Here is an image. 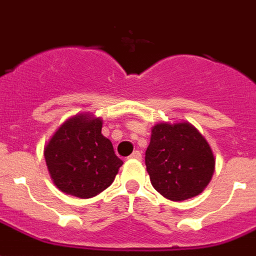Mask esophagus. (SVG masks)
<instances>
[{
  "mask_svg": "<svg viewBox=\"0 0 256 256\" xmlns=\"http://www.w3.org/2000/svg\"><path fill=\"white\" fill-rule=\"evenodd\" d=\"M130 158H132V159H142V152L140 151H134Z\"/></svg>",
  "mask_w": 256,
  "mask_h": 256,
  "instance_id": "34e87169",
  "label": "esophagus"
}]
</instances>
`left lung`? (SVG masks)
Returning <instances> with one entry per match:
<instances>
[{
  "instance_id": "8db88e82",
  "label": "left lung",
  "mask_w": 256,
  "mask_h": 256,
  "mask_svg": "<svg viewBox=\"0 0 256 256\" xmlns=\"http://www.w3.org/2000/svg\"><path fill=\"white\" fill-rule=\"evenodd\" d=\"M146 166L156 192L172 201L202 193L214 172L208 142L189 122H159L152 126Z\"/></svg>"
}]
</instances>
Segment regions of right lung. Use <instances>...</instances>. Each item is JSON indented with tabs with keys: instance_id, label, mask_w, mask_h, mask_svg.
<instances>
[{
	"instance_id": "add662e5",
	"label": "right lung",
	"mask_w": 256,
	"mask_h": 256,
	"mask_svg": "<svg viewBox=\"0 0 256 256\" xmlns=\"http://www.w3.org/2000/svg\"><path fill=\"white\" fill-rule=\"evenodd\" d=\"M101 130L100 117L76 114L58 128L46 146L48 172L63 193L92 198L112 185L122 160Z\"/></svg>"
}]
</instances>
